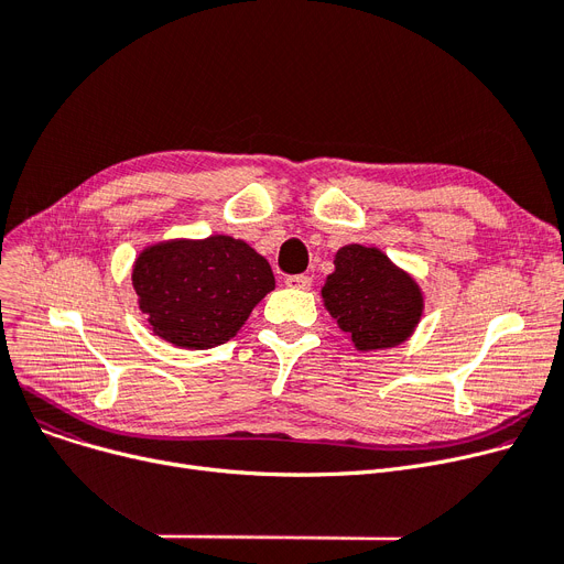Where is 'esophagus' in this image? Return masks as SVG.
<instances>
[{"label":"esophagus","instance_id":"obj_1","mask_svg":"<svg viewBox=\"0 0 564 564\" xmlns=\"http://www.w3.org/2000/svg\"><path fill=\"white\" fill-rule=\"evenodd\" d=\"M288 288H297V290H308L313 285V279L308 274H294L285 279Z\"/></svg>","mask_w":564,"mask_h":564}]
</instances>
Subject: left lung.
<instances>
[{"label": "left lung", "instance_id": "obj_1", "mask_svg": "<svg viewBox=\"0 0 564 564\" xmlns=\"http://www.w3.org/2000/svg\"><path fill=\"white\" fill-rule=\"evenodd\" d=\"M336 270L322 288V300L338 327L361 351L404 343L423 315V292L387 253L347 245L336 253Z\"/></svg>", "mask_w": 564, "mask_h": 564}]
</instances>
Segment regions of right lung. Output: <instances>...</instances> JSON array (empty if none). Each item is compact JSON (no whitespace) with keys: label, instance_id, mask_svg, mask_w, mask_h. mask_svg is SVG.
<instances>
[{"label":"right lung","instance_id":"obj_1","mask_svg":"<svg viewBox=\"0 0 564 564\" xmlns=\"http://www.w3.org/2000/svg\"><path fill=\"white\" fill-rule=\"evenodd\" d=\"M132 285L155 336L185 349H210L240 332L274 290L272 267L228 235L171 240L139 253Z\"/></svg>","mask_w":564,"mask_h":564}]
</instances>
